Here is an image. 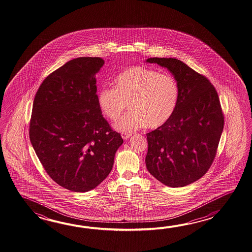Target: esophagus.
Returning <instances> with one entry per match:
<instances>
[{
	"label": "esophagus",
	"instance_id": "1",
	"mask_svg": "<svg viewBox=\"0 0 252 252\" xmlns=\"http://www.w3.org/2000/svg\"><path fill=\"white\" fill-rule=\"evenodd\" d=\"M130 136H131V134L126 133V132H123V133H122V137H123V139H128Z\"/></svg>",
	"mask_w": 252,
	"mask_h": 252
}]
</instances>
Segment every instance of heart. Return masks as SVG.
<instances>
[{
  "mask_svg": "<svg viewBox=\"0 0 252 252\" xmlns=\"http://www.w3.org/2000/svg\"><path fill=\"white\" fill-rule=\"evenodd\" d=\"M115 84L101 88L98 105L109 120L116 121L128 103L130 111L115 124L119 130L128 132L144 126L159 128L171 118L179 94L173 75L135 65L122 72Z\"/></svg>",
  "mask_w": 252,
  "mask_h": 252,
  "instance_id": "b5f03b06",
  "label": "heart"
}]
</instances>
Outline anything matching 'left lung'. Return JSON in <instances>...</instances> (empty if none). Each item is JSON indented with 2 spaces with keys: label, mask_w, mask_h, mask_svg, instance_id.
Wrapping results in <instances>:
<instances>
[{
  "label": "left lung",
  "mask_w": 252,
  "mask_h": 252,
  "mask_svg": "<svg viewBox=\"0 0 252 252\" xmlns=\"http://www.w3.org/2000/svg\"><path fill=\"white\" fill-rule=\"evenodd\" d=\"M147 62L169 70L179 94L171 118L147 133L146 166L164 185L182 188L204 176L215 158L224 124L219 96L206 76L178 59Z\"/></svg>",
  "instance_id": "left-lung-1"
}]
</instances>
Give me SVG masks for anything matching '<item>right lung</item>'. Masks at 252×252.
I'll return each mask as SVG.
<instances>
[{"label": "right lung", "instance_id": "right-lung-1", "mask_svg": "<svg viewBox=\"0 0 252 252\" xmlns=\"http://www.w3.org/2000/svg\"><path fill=\"white\" fill-rule=\"evenodd\" d=\"M100 58L72 59L43 80L33 102L30 139L48 176L73 192L96 188L124 143L98 105Z\"/></svg>", "mask_w": 252, "mask_h": 252}]
</instances>
